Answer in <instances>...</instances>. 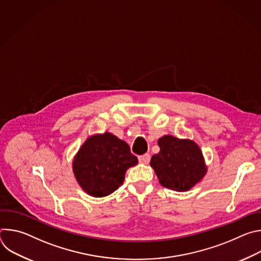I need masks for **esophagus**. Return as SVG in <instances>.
<instances>
[{
	"label": "esophagus",
	"mask_w": 261,
	"mask_h": 261,
	"mask_svg": "<svg viewBox=\"0 0 261 261\" xmlns=\"http://www.w3.org/2000/svg\"><path fill=\"white\" fill-rule=\"evenodd\" d=\"M138 160H139V162L142 163V164H147L148 162H150V160H151V156L148 155V154H144V155L139 156V157H138Z\"/></svg>",
	"instance_id": "esophagus-1"
}]
</instances>
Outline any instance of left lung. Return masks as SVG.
<instances>
[{"instance_id":"obj_1","label":"left lung","mask_w":261,"mask_h":261,"mask_svg":"<svg viewBox=\"0 0 261 261\" xmlns=\"http://www.w3.org/2000/svg\"><path fill=\"white\" fill-rule=\"evenodd\" d=\"M158 145L160 152L152 157L150 164L163 187L185 192L203 178L207 168L193 140L164 135L158 139Z\"/></svg>"}]
</instances>
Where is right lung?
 <instances>
[{"mask_svg": "<svg viewBox=\"0 0 261 261\" xmlns=\"http://www.w3.org/2000/svg\"><path fill=\"white\" fill-rule=\"evenodd\" d=\"M137 163L125 141L105 132L85 141L74 157L73 172L86 193L104 197L119 189L127 169Z\"/></svg>", "mask_w": 261, "mask_h": 261, "instance_id": "add662e5", "label": "right lung"}]
</instances>
